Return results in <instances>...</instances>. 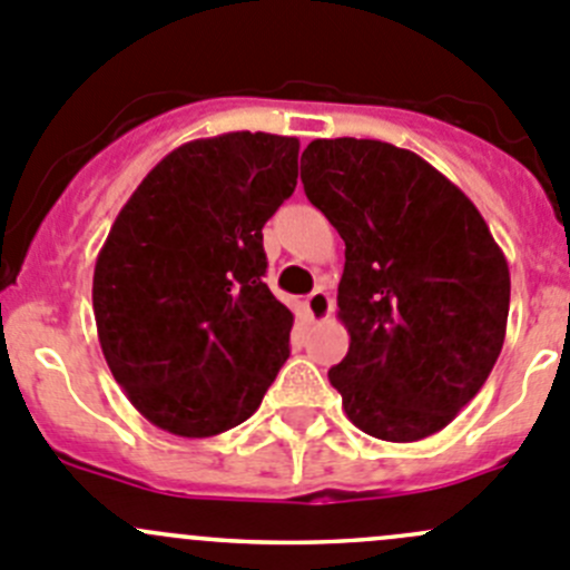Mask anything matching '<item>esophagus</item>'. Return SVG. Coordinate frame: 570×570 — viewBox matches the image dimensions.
Wrapping results in <instances>:
<instances>
[{
	"mask_svg": "<svg viewBox=\"0 0 570 570\" xmlns=\"http://www.w3.org/2000/svg\"><path fill=\"white\" fill-rule=\"evenodd\" d=\"M304 309H307L309 321H326L332 313V296L326 291H313L304 298Z\"/></svg>",
	"mask_w": 570,
	"mask_h": 570,
	"instance_id": "esophagus-1",
	"label": "esophagus"
}]
</instances>
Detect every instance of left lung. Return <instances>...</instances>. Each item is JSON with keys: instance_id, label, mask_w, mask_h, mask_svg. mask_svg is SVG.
Listing matches in <instances>:
<instances>
[{"instance_id": "left-lung-1", "label": "left lung", "mask_w": 570, "mask_h": 570, "mask_svg": "<svg viewBox=\"0 0 570 570\" xmlns=\"http://www.w3.org/2000/svg\"><path fill=\"white\" fill-rule=\"evenodd\" d=\"M307 199L346 244L337 318L348 352L330 382L365 435L413 443L476 396L504 346L510 268L474 202L410 149L318 138Z\"/></svg>"}]
</instances>
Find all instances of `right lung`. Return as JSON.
Segmentation results:
<instances>
[{
    "label": "right lung",
    "instance_id": "add662e5",
    "mask_svg": "<svg viewBox=\"0 0 570 570\" xmlns=\"http://www.w3.org/2000/svg\"><path fill=\"white\" fill-rule=\"evenodd\" d=\"M296 177V138H199L168 151L112 222L94 268L96 332L157 430L222 435L283 368L293 313L263 283V224Z\"/></svg>",
    "mask_w": 570,
    "mask_h": 570
}]
</instances>
